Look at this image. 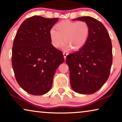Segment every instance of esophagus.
Returning <instances> with one entry per match:
<instances>
[{
	"label": "esophagus",
	"instance_id": "esophagus-1",
	"mask_svg": "<svg viewBox=\"0 0 122 122\" xmlns=\"http://www.w3.org/2000/svg\"><path fill=\"white\" fill-rule=\"evenodd\" d=\"M68 54L67 53H66V52H63V55H64V59L66 60V56H67Z\"/></svg>",
	"mask_w": 122,
	"mask_h": 122
}]
</instances>
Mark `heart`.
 Wrapping results in <instances>:
<instances>
[{
  "mask_svg": "<svg viewBox=\"0 0 122 122\" xmlns=\"http://www.w3.org/2000/svg\"><path fill=\"white\" fill-rule=\"evenodd\" d=\"M56 30L51 29L49 36L51 44L58 48L66 43V50L71 48L76 51L81 49L86 44L89 37L90 28L85 21H71L63 20L55 26Z\"/></svg>",
  "mask_w": 122,
  "mask_h": 122,
  "instance_id": "obj_1",
  "label": "heart"
}]
</instances>
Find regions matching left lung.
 <instances>
[{
  "label": "left lung",
  "instance_id": "obj_1",
  "mask_svg": "<svg viewBox=\"0 0 122 122\" xmlns=\"http://www.w3.org/2000/svg\"><path fill=\"white\" fill-rule=\"evenodd\" d=\"M74 20L86 21L90 32L85 46L66 56L70 83L76 93L93 94L109 78L113 61L112 41L104 25L98 20L91 16H81Z\"/></svg>",
  "mask_w": 122,
  "mask_h": 122
}]
</instances>
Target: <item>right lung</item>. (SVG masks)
I'll return each instance as SVG.
<instances>
[{
    "label": "right lung",
    "mask_w": 122,
    "mask_h": 122,
    "mask_svg": "<svg viewBox=\"0 0 122 122\" xmlns=\"http://www.w3.org/2000/svg\"><path fill=\"white\" fill-rule=\"evenodd\" d=\"M58 20L31 16L22 23L14 38L11 63L15 77L30 94L48 92L56 69L64 61L62 51L53 46L49 36Z\"/></svg>",
    "instance_id": "obj_1"
}]
</instances>
